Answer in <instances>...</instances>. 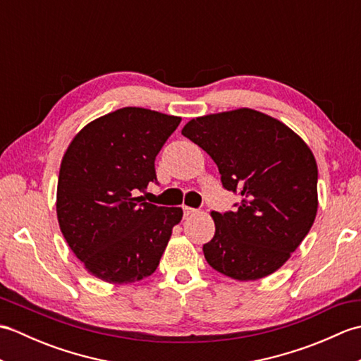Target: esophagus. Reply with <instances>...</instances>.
Segmentation results:
<instances>
[{"mask_svg": "<svg viewBox=\"0 0 361 361\" xmlns=\"http://www.w3.org/2000/svg\"><path fill=\"white\" fill-rule=\"evenodd\" d=\"M183 211H185V217H190V216H194V214L198 212L194 208H189V206H183Z\"/></svg>", "mask_w": 361, "mask_h": 361, "instance_id": "obj_1", "label": "esophagus"}]
</instances>
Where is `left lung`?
Here are the masks:
<instances>
[{
	"label": "left lung",
	"mask_w": 361,
	"mask_h": 361,
	"mask_svg": "<svg viewBox=\"0 0 361 361\" xmlns=\"http://www.w3.org/2000/svg\"><path fill=\"white\" fill-rule=\"evenodd\" d=\"M181 133L217 164L235 211L211 212L216 234L203 245L219 273L256 281L287 262L318 211V167L309 145L281 121L251 109L190 119Z\"/></svg>",
	"instance_id": "obj_1"
}]
</instances>
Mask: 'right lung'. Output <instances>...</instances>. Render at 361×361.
Masks as SVG:
<instances>
[{"label": "right lung", "mask_w": 361, "mask_h": 361, "mask_svg": "<svg viewBox=\"0 0 361 361\" xmlns=\"http://www.w3.org/2000/svg\"><path fill=\"white\" fill-rule=\"evenodd\" d=\"M180 122L126 106L91 121L68 145L57 219L71 251L96 278L132 283L157 270L183 209L147 203L137 192L157 181L155 158Z\"/></svg>", "instance_id": "1"}]
</instances>
